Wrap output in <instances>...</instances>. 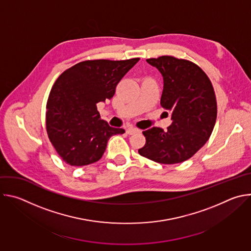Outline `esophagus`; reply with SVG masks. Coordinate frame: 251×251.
I'll return each instance as SVG.
<instances>
[{"instance_id": "34e87169", "label": "esophagus", "mask_w": 251, "mask_h": 251, "mask_svg": "<svg viewBox=\"0 0 251 251\" xmlns=\"http://www.w3.org/2000/svg\"><path fill=\"white\" fill-rule=\"evenodd\" d=\"M138 132H140V130L137 129V128H134V127H128V128L126 129V133H127L128 135H133V134L138 133Z\"/></svg>"}]
</instances>
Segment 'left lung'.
Instances as JSON below:
<instances>
[{
    "instance_id": "left-lung-1",
    "label": "left lung",
    "mask_w": 251,
    "mask_h": 251,
    "mask_svg": "<svg viewBox=\"0 0 251 251\" xmlns=\"http://www.w3.org/2000/svg\"><path fill=\"white\" fill-rule=\"evenodd\" d=\"M164 79L161 106L171 113V125L164 131L153 127L143 131L146 143L141 156L166 165L182 163L193 157L211 135L218 105L212 84L196 63L163 55L148 58Z\"/></svg>"
}]
</instances>
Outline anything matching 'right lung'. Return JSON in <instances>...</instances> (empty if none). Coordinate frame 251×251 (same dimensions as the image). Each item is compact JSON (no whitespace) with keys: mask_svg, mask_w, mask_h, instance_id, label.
Listing matches in <instances>:
<instances>
[{"mask_svg":"<svg viewBox=\"0 0 251 251\" xmlns=\"http://www.w3.org/2000/svg\"><path fill=\"white\" fill-rule=\"evenodd\" d=\"M139 59L85 60L57 77L47 103L46 126L66 164L81 167L97 162L109 138L125 133L100 119L97 103L113 97L119 81Z\"/></svg>","mask_w":251,"mask_h":251,"instance_id":"1","label":"right lung"}]
</instances>
